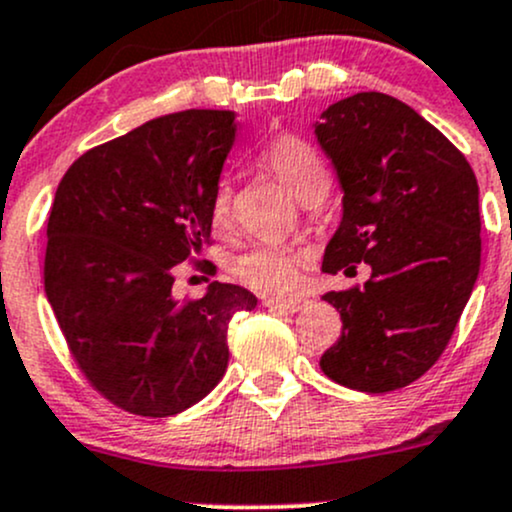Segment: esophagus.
I'll use <instances>...</instances> for the list:
<instances>
[{
	"mask_svg": "<svg viewBox=\"0 0 512 512\" xmlns=\"http://www.w3.org/2000/svg\"><path fill=\"white\" fill-rule=\"evenodd\" d=\"M262 306L277 308V311H286V313H296L301 311L303 306H308V299H303V296H291V299H274V296H265V299H262Z\"/></svg>",
	"mask_w": 512,
	"mask_h": 512,
	"instance_id": "obj_1",
	"label": "esophagus"
}]
</instances>
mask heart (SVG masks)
Wrapping results in <instances>:
<instances>
[{
  "mask_svg": "<svg viewBox=\"0 0 512 512\" xmlns=\"http://www.w3.org/2000/svg\"><path fill=\"white\" fill-rule=\"evenodd\" d=\"M262 165L269 167L301 201H316L330 184V172L323 157L308 140L299 136H277L260 153ZM211 221L226 228L233 221V189L226 177L218 179L209 199ZM301 252L284 243H255L233 260L238 282L262 294H286L299 284Z\"/></svg>",
  "mask_w": 512,
  "mask_h": 512,
  "instance_id": "heart-1",
  "label": "heart"
}]
</instances>
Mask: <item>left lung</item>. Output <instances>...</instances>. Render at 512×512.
<instances>
[{
    "label": "left lung",
    "mask_w": 512,
    "mask_h": 512,
    "mask_svg": "<svg viewBox=\"0 0 512 512\" xmlns=\"http://www.w3.org/2000/svg\"><path fill=\"white\" fill-rule=\"evenodd\" d=\"M316 138L342 187L323 272L372 277L328 291L342 335L320 369L347 389L386 393L445 352L481 265L479 184L466 157L403 101L359 92L320 114Z\"/></svg>",
    "instance_id": "left-lung-1"
}]
</instances>
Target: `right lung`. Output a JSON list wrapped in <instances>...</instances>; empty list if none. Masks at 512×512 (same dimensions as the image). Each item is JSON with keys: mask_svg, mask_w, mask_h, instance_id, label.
Here are the masks:
<instances>
[{"mask_svg": "<svg viewBox=\"0 0 512 512\" xmlns=\"http://www.w3.org/2000/svg\"><path fill=\"white\" fill-rule=\"evenodd\" d=\"M235 131L233 111L160 116L87 150L58 184L46 296L77 367L128 413L167 418L199 403L226 374L230 318L257 306L221 282L201 299L172 294L179 262L211 238V189Z\"/></svg>", "mask_w": 512, "mask_h": 512, "instance_id": "right-lung-1", "label": "right lung"}]
</instances>
